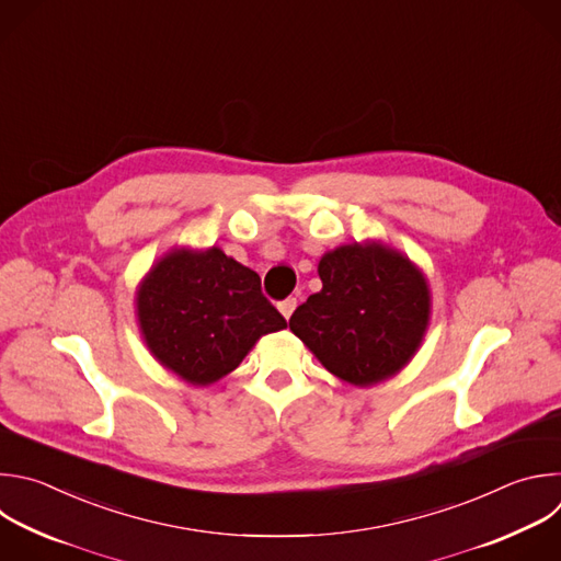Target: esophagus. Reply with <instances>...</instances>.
I'll use <instances>...</instances> for the list:
<instances>
[{
    "label": "esophagus",
    "mask_w": 561,
    "mask_h": 561,
    "mask_svg": "<svg viewBox=\"0 0 561 561\" xmlns=\"http://www.w3.org/2000/svg\"><path fill=\"white\" fill-rule=\"evenodd\" d=\"M295 308H297V297H288V299H284V301L279 304V312H282L286 319H290V314L295 312Z\"/></svg>",
    "instance_id": "obj_1"
}]
</instances>
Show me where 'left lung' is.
Returning a JSON list of instances; mask_svg holds the SVG:
<instances>
[{
	"mask_svg": "<svg viewBox=\"0 0 561 561\" xmlns=\"http://www.w3.org/2000/svg\"><path fill=\"white\" fill-rule=\"evenodd\" d=\"M323 288L288 325L336 379L369 388L394 375L419 352L432 290L425 273L399 249L367 240L323 253Z\"/></svg>",
	"mask_w": 561,
	"mask_h": 561,
	"instance_id": "1",
	"label": "left lung"
}]
</instances>
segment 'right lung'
I'll return each instance as SVG.
<instances>
[{"label": "right lung", "mask_w": 561, "mask_h": 561, "mask_svg": "<svg viewBox=\"0 0 561 561\" xmlns=\"http://www.w3.org/2000/svg\"><path fill=\"white\" fill-rule=\"evenodd\" d=\"M134 301L151 356L196 388L227 377L260 336L286 328L260 275L218 247L171 249L140 279Z\"/></svg>", "instance_id": "1"}]
</instances>
